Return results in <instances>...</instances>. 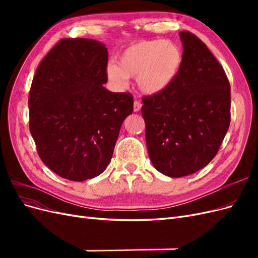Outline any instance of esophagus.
I'll return each instance as SVG.
<instances>
[{"mask_svg": "<svg viewBox=\"0 0 258 258\" xmlns=\"http://www.w3.org/2000/svg\"><path fill=\"white\" fill-rule=\"evenodd\" d=\"M141 107H142V103L140 102L139 100H135V102H134V111L135 112H139L140 110H141Z\"/></svg>", "mask_w": 258, "mask_h": 258, "instance_id": "1", "label": "esophagus"}]
</instances>
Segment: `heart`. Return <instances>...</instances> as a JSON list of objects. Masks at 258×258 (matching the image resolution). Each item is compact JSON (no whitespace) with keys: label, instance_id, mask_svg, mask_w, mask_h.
<instances>
[{"label":"heart","instance_id":"obj_1","mask_svg":"<svg viewBox=\"0 0 258 258\" xmlns=\"http://www.w3.org/2000/svg\"><path fill=\"white\" fill-rule=\"evenodd\" d=\"M183 54L170 41H141L124 49L118 66L110 63L106 73L110 81L122 87L127 79H136L139 89L145 95H157L174 81L182 64Z\"/></svg>","mask_w":258,"mask_h":258}]
</instances>
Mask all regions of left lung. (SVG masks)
Wrapping results in <instances>:
<instances>
[{
    "mask_svg": "<svg viewBox=\"0 0 258 258\" xmlns=\"http://www.w3.org/2000/svg\"><path fill=\"white\" fill-rule=\"evenodd\" d=\"M183 59L170 86L142 98L141 113L152 163L181 177L214 158L230 123V84L220 62L199 37L181 31Z\"/></svg>",
    "mask_w": 258,
    "mask_h": 258,
    "instance_id": "obj_1",
    "label": "left lung"
}]
</instances>
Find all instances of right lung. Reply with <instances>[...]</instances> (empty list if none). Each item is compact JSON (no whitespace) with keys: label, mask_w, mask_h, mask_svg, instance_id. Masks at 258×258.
<instances>
[{"label":"right lung","mask_w":258,"mask_h":258,"mask_svg":"<svg viewBox=\"0 0 258 258\" xmlns=\"http://www.w3.org/2000/svg\"><path fill=\"white\" fill-rule=\"evenodd\" d=\"M107 49L89 38H63L37 67L29 92V127L41 160L71 181L96 177L110 163L130 92H112Z\"/></svg>","instance_id":"add662e5"}]
</instances>
